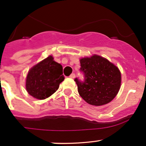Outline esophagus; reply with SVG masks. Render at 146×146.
Listing matches in <instances>:
<instances>
[{
  "instance_id": "34e87169",
  "label": "esophagus",
  "mask_w": 146,
  "mask_h": 146,
  "mask_svg": "<svg viewBox=\"0 0 146 146\" xmlns=\"http://www.w3.org/2000/svg\"><path fill=\"white\" fill-rule=\"evenodd\" d=\"M70 77L72 78V79H74V78H75V74H72L70 76Z\"/></svg>"
}]
</instances>
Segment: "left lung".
Returning a JSON list of instances; mask_svg holds the SVG:
<instances>
[{
    "instance_id": "8db88e82",
    "label": "left lung",
    "mask_w": 146,
    "mask_h": 146,
    "mask_svg": "<svg viewBox=\"0 0 146 146\" xmlns=\"http://www.w3.org/2000/svg\"><path fill=\"white\" fill-rule=\"evenodd\" d=\"M84 80L76 78L78 92L88 104L95 106L106 105L112 101L119 91L121 73L117 66L109 60L94 55L80 60Z\"/></svg>"
}]
</instances>
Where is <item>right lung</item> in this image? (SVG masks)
Returning a JSON list of instances; mask_svg holds the SVG:
<instances>
[{"label":"right lung","mask_w":146,"mask_h":146,"mask_svg":"<svg viewBox=\"0 0 146 146\" xmlns=\"http://www.w3.org/2000/svg\"><path fill=\"white\" fill-rule=\"evenodd\" d=\"M62 73V66L50 55L29 71L26 79L28 94L38 100L50 97L64 79Z\"/></svg>","instance_id":"obj_1"}]
</instances>
